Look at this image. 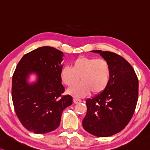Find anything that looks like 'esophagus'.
I'll use <instances>...</instances> for the list:
<instances>
[{
    "mask_svg": "<svg viewBox=\"0 0 150 150\" xmlns=\"http://www.w3.org/2000/svg\"><path fill=\"white\" fill-rule=\"evenodd\" d=\"M81 100H80V99H79V98H74V103H75V104H78V103H81Z\"/></svg>",
    "mask_w": 150,
    "mask_h": 150,
    "instance_id": "obj_1",
    "label": "esophagus"
}]
</instances>
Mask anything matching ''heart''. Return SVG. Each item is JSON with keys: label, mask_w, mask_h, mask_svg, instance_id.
Returning a JSON list of instances; mask_svg holds the SVG:
<instances>
[{"label": "heart", "mask_w": 150, "mask_h": 150, "mask_svg": "<svg viewBox=\"0 0 150 150\" xmlns=\"http://www.w3.org/2000/svg\"><path fill=\"white\" fill-rule=\"evenodd\" d=\"M60 76L64 84L70 87L76 84L80 78L82 82L69 89L68 93L82 97L90 91L98 94L107 88L110 76V66L104 59L80 57L73 62L72 67L64 66Z\"/></svg>", "instance_id": "1"}]
</instances>
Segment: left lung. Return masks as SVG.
<instances>
[{
    "label": "left lung",
    "instance_id": "left-lung-1",
    "mask_svg": "<svg viewBox=\"0 0 150 150\" xmlns=\"http://www.w3.org/2000/svg\"><path fill=\"white\" fill-rule=\"evenodd\" d=\"M92 52L109 63L110 76L104 91L86 100L82 126L96 137H109L120 132L130 121L137 103L139 82L135 70L123 57L107 51Z\"/></svg>",
    "mask_w": 150,
    "mask_h": 150
}]
</instances>
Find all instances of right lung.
<instances>
[{
	"instance_id": "obj_1",
	"label": "right lung",
	"mask_w": 150,
	"mask_h": 150,
	"mask_svg": "<svg viewBox=\"0 0 150 150\" xmlns=\"http://www.w3.org/2000/svg\"><path fill=\"white\" fill-rule=\"evenodd\" d=\"M63 52L43 46L24 55L18 63L12 80V99L16 115L27 130L37 134L54 131L60 123L63 110L72 104L70 95L62 84ZM35 73V83L27 78Z\"/></svg>"
}]
</instances>
